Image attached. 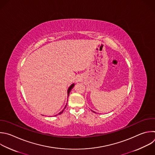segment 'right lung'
I'll return each mask as SVG.
<instances>
[{
	"mask_svg": "<svg viewBox=\"0 0 155 155\" xmlns=\"http://www.w3.org/2000/svg\"><path fill=\"white\" fill-rule=\"evenodd\" d=\"M74 84H72V85H71V86H70V87H69V89H68V95H69V93H70V92H71V89H72V88H73V87H74ZM66 106H67V105H66V107H64V109H65V108H66ZM64 110H63V111H61V112H60V113H59V114H61V113H63V111H64ZM56 116H57V115H56Z\"/></svg>",
	"mask_w": 155,
	"mask_h": 155,
	"instance_id": "add662e5",
	"label": "right lung"
}]
</instances>
